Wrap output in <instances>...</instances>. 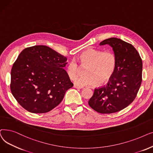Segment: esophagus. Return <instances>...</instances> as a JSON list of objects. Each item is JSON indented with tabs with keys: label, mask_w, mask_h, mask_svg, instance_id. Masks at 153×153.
Listing matches in <instances>:
<instances>
[{
	"label": "esophagus",
	"mask_w": 153,
	"mask_h": 153,
	"mask_svg": "<svg viewBox=\"0 0 153 153\" xmlns=\"http://www.w3.org/2000/svg\"><path fill=\"white\" fill-rule=\"evenodd\" d=\"M74 88H78V89H82V88H83V86H78V85H74Z\"/></svg>",
	"instance_id": "obj_1"
}]
</instances>
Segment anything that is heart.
Masks as SVG:
<instances>
[{
  "label": "heart",
  "mask_w": 153,
  "mask_h": 153,
  "mask_svg": "<svg viewBox=\"0 0 153 153\" xmlns=\"http://www.w3.org/2000/svg\"><path fill=\"white\" fill-rule=\"evenodd\" d=\"M82 66L86 67V75L76 78L75 82L80 86H97L110 80L117 67V57L112 51H104L88 48L77 57ZM67 74L71 79L79 74L80 67L72 60L67 66Z\"/></svg>",
  "instance_id": "b5f03b06"
}]
</instances>
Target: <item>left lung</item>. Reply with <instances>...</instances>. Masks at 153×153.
Instances as JSON below:
<instances>
[{"label":"left lung","mask_w":153,"mask_h":153,"mask_svg":"<svg viewBox=\"0 0 153 153\" xmlns=\"http://www.w3.org/2000/svg\"><path fill=\"white\" fill-rule=\"evenodd\" d=\"M108 44L117 57V67L107 85L95 88L88 101L90 106L100 113L120 111L131 103L142 82L143 62L136 49L117 38L106 39L100 45Z\"/></svg>","instance_id":"obj_1"}]
</instances>
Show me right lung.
<instances>
[{
    "label": "right lung",
    "mask_w": 153,
    "mask_h": 153,
    "mask_svg": "<svg viewBox=\"0 0 153 153\" xmlns=\"http://www.w3.org/2000/svg\"><path fill=\"white\" fill-rule=\"evenodd\" d=\"M67 60L45 45L22 51L13 64L10 86L20 105L33 113H45L59 105L74 86L63 68Z\"/></svg>",
    "instance_id": "obj_1"
}]
</instances>
